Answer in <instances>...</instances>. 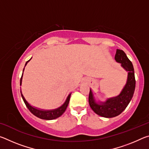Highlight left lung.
Segmentation results:
<instances>
[{"instance_id": "left-lung-1", "label": "left lung", "mask_w": 149, "mask_h": 149, "mask_svg": "<svg viewBox=\"0 0 149 149\" xmlns=\"http://www.w3.org/2000/svg\"><path fill=\"white\" fill-rule=\"evenodd\" d=\"M115 60L117 62L122 64L121 65L128 72L127 82L120 94L117 97L108 99L104 102L99 103L95 101L91 89L89 95L90 107L96 114L104 118H113L120 114L129 104L135 89L134 68L127 55L122 50L117 49Z\"/></svg>"}]
</instances>
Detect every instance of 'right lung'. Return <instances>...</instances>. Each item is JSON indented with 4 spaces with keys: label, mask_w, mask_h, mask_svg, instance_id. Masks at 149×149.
<instances>
[{
    "label": "right lung",
    "mask_w": 149,
    "mask_h": 149,
    "mask_svg": "<svg viewBox=\"0 0 149 149\" xmlns=\"http://www.w3.org/2000/svg\"><path fill=\"white\" fill-rule=\"evenodd\" d=\"M30 59V60H31ZM30 60H29L28 61L26 62V64H27ZM24 68L23 70V72H24ZM22 76H23V74L22 75V77L20 79V85H22ZM21 92V95H22V97L24 100V102L25 103V104L26 105L27 108H28L29 110L33 114L35 115V116L38 117L41 119H43V120H54L56 119V118L60 117V116H62L64 112H65V110H66L68 105L69 104V101H70V96H71V93L68 96L66 100H65V102L63 104L61 107H60L59 108H56V109L54 110H41V109H38V108H35L33 107H32L31 105H30L28 102H27V100L25 99V98L24 97V95H22V91Z\"/></svg>",
    "instance_id": "add662e5"
}]
</instances>
